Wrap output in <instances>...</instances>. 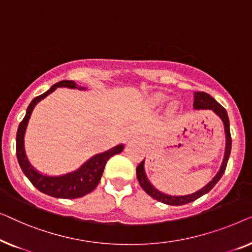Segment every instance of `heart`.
<instances>
[{
	"instance_id": "heart-1",
	"label": "heart",
	"mask_w": 252,
	"mask_h": 252,
	"mask_svg": "<svg viewBox=\"0 0 252 252\" xmlns=\"http://www.w3.org/2000/svg\"><path fill=\"white\" fill-rule=\"evenodd\" d=\"M165 99H166V96H165L164 94H161V93H156V94H154L153 96H151L150 103L154 106H156V105L161 104V103H163ZM175 109H177V103L172 102L170 104V108H168V110H170V111H174Z\"/></svg>"
}]
</instances>
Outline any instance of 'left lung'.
<instances>
[{
  "label": "left lung",
  "instance_id": "obj_1",
  "mask_svg": "<svg viewBox=\"0 0 252 252\" xmlns=\"http://www.w3.org/2000/svg\"><path fill=\"white\" fill-rule=\"evenodd\" d=\"M194 109L196 110H211L216 113L217 116L219 117L220 119L222 120L223 127H225V134H226V149H225V156H223V160L221 166H220V170L218 173L216 174V177L212 179L211 181L209 182L208 185L204 186L199 190L192 192V194L189 195H184V196H172L164 194L154 187L153 185L150 184V181L148 180L146 172H144V160L141 161L139 166L136 167V178L140 182V186L142 187L144 191L147 192L148 195L151 196V197L157 199L158 202L165 203V204L168 205H184L188 204V203L194 202L195 199L201 197V196L205 195L206 192H209L211 189L215 187L217 182L220 180V178L222 177V174L225 173L227 163H228V158L230 155V149H232V137H230V130H229V119L228 115H227L226 109L219 104L218 102L216 101L212 96L206 94L204 92H196L194 93Z\"/></svg>",
  "mask_w": 252,
  "mask_h": 252
}]
</instances>
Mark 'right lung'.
<instances>
[{"label":"right lung","instance_id":"add662e5","mask_svg":"<svg viewBox=\"0 0 252 252\" xmlns=\"http://www.w3.org/2000/svg\"><path fill=\"white\" fill-rule=\"evenodd\" d=\"M57 87H67L73 89L78 88L80 91L86 89L85 87H78L77 84L72 80H63L51 86L49 91L43 93L42 95L36 96L35 98H33V101L30 103L29 108L26 110L25 117H24V119L19 124L18 130H17V159H18L19 166L23 170L24 174L32 182V185L37 190L57 198H78L94 190L96 186L98 185L99 180H101L106 161L112 156H115V155L122 153L124 149V144H119V146L113 147L110 150L104 151V153L95 155V156L89 158L85 164H82L77 171L71 172V173L58 175V177H49V175L39 173L30 164L29 159H27L25 149H24V135H25L27 124H29L34 106L41 99H43L48 95L51 94Z\"/></svg>","mask_w":252,"mask_h":252}]
</instances>
